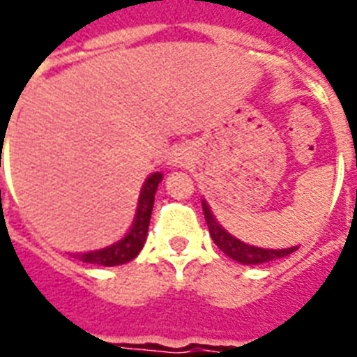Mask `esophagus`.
I'll list each match as a JSON object with an SVG mask.
<instances>
[{"instance_id": "34e87169", "label": "esophagus", "mask_w": 357, "mask_h": 357, "mask_svg": "<svg viewBox=\"0 0 357 357\" xmlns=\"http://www.w3.org/2000/svg\"><path fill=\"white\" fill-rule=\"evenodd\" d=\"M187 161H189V157H187V153H185L183 150H174L172 153H170V159H168V162H170L172 167H185Z\"/></svg>"}]
</instances>
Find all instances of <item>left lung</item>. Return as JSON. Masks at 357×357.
<instances>
[{"instance_id":"1","label":"left lung","mask_w":357,"mask_h":357,"mask_svg":"<svg viewBox=\"0 0 357 357\" xmlns=\"http://www.w3.org/2000/svg\"><path fill=\"white\" fill-rule=\"evenodd\" d=\"M202 207H204V217H206L207 228H209V235L215 241L218 248L222 250L224 254L231 257L234 261L241 263V265H261V263H268V261L280 259L285 255L293 254L294 250H298V246H291V248H259V246H252V244L243 243L241 238L234 237V235L226 231L222 228V224L218 222L215 215H213L211 207L206 202V198H202Z\"/></svg>"}]
</instances>
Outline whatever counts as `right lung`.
<instances>
[{
    "mask_svg": "<svg viewBox=\"0 0 357 357\" xmlns=\"http://www.w3.org/2000/svg\"><path fill=\"white\" fill-rule=\"evenodd\" d=\"M162 174L153 172L146 178L142 189H140L139 204H137V213H135L133 224L126 235L120 241L113 243L111 246H105L102 250H94V252H81V254H70L74 255L75 259L83 261V263H92V265L102 266H116L123 265L128 261L135 259L139 252L142 250L148 237V226H150L151 209H153V200H155L157 187L161 183Z\"/></svg>",
    "mask_w": 357,
    "mask_h": 357,
    "instance_id": "add662e5",
    "label": "right lung"
}]
</instances>
